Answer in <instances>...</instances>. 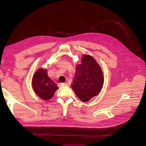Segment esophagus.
<instances>
[{
	"label": "esophagus",
	"mask_w": 146,
	"mask_h": 146,
	"mask_svg": "<svg viewBox=\"0 0 146 146\" xmlns=\"http://www.w3.org/2000/svg\"><path fill=\"white\" fill-rule=\"evenodd\" d=\"M60 85L64 86H68V83H60Z\"/></svg>",
	"instance_id": "esophagus-1"
}]
</instances>
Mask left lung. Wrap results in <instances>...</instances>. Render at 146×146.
<instances>
[{
  "mask_svg": "<svg viewBox=\"0 0 146 146\" xmlns=\"http://www.w3.org/2000/svg\"><path fill=\"white\" fill-rule=\"evenodd\" d=\"M77 72L72 87L79 99L87 102L99 94L104 83L102 70L93 57L82 56L81 63L76 67Z\"/></svg>",
  "mask_w": 146,
  "mask_h": 146,
  "instance_id": "8db88e82",
  "label": "left lung"
}]
</instances>
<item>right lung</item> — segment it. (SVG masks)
<instances>
[{"label":"right lung","instance_id":"right-lung-1","mask_svg":"<svg viewBox=\"0 0 146 146\" xmlns=\"http://www.w3.org/2000/svg\"><path fill=\"white\" fill-rule=\"evenodd\" d=\"M32 86L33 90L39 98L44 100L50 99L58 86L48 77L47 70L39 69L35 73Z\"/></svg>","mask_w":146,"mask_h":146}]
</instances>
